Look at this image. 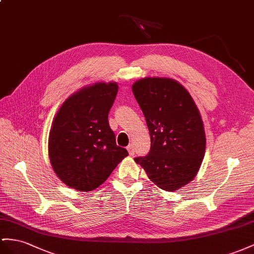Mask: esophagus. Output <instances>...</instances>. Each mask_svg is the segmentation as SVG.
<instances>
[{
	"mask_svg": "<svg viewBox=\"0 0 254 254\" xmlns=\"http://www.w3.org/2000/svg\"><path fill=\"white\" fill-rule=\"evenodd\" d=\"M127 151H128V154H129V155H134L135 150H134V146H133L132 144L128 145V146L127 147Z\"/></svg>",
	"mask_w": 254,
	"mask_h": 254,
	"instance_id": "esophagus-1",
	"label": "esophagus"
}]
</instances>
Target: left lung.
<instances>
[{
  "mask_svg": "<svg viewBox=\"0 0 254 254\" xmlns=\"http://www.w3.org/2000/svg\"><path fill=\"white\" fill-rule=\"evenodd\" d=\"M132 91L151 139L150 151L135 162L161 189H180L195 177L205 155L198 109L185 87L171 78H142L134 82Z\"/></svg>",
  "mask_w": 254,
  "mask_h": 254,
  "instance_id": "obj_1",
  "label": "left lung"
}]
</instances>
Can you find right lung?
I'll return each instance as SVG.
<instances>
[{"label":"right lung","instance_id":"1","mask_svg":"<svg viewBox=\"0 0 254 254\" xmlns=\"http://www.w3.org/2000/svg\"><path fill=\"white\" fill-rule=\"evenodd\" d=\"M118 93L116 82L84 87L65 101L49 133V158L57 176L78 191L101 186L128 154L117 146L108 113Z\"/></svg>","mask_w":254,"mask_h":254}]
</instances>
